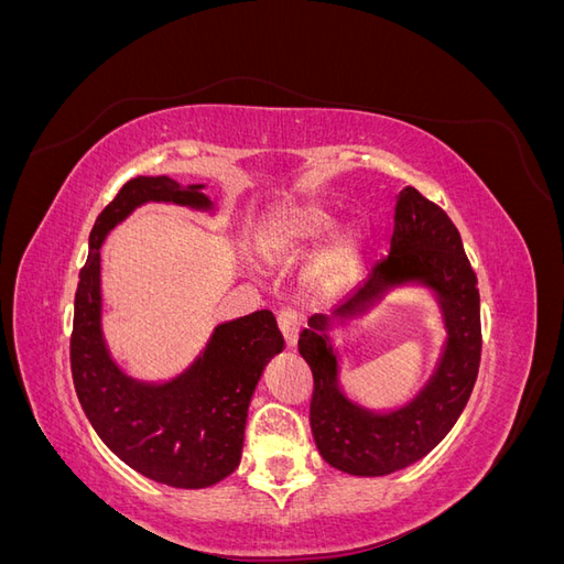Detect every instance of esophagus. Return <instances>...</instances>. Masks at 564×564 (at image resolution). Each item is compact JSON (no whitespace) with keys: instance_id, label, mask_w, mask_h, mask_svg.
I'll list each match as a JSON object with an SVG mask.
<instances>
[{"instance_id":"esophagus-1","label":"esophagus","mask_w":564,"mask_h":564,"mask_svg":"<svg viewBox=\"0 0 564 564\" xmlns=\"http://www.w3.org/2000/svg\"><path fill=\"white\" fill-rule=\"evenodd\" d=\"M278 324H280L286 346L289 348L296 346V338H299V332H301V315L296 311H292V308H284L278 315Z\"/></svg>"}]
</instances>
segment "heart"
Listing matches in <instances>:
<instances>
[{
    "mask_svg": "<svg viewBox=\"0 0 564 564\" xmlns=\"http://www.w3.org/2000/svg\"><path fill=\"white\" fill-rule=\"evenodd\" d=\"M336 226V216L317 202H284L270 209L259 230L256 247L268 261H289L322 242ZM362 253L360 228H348L319 253L313 280L319 289H336L355 270Z\"/></svg>",
    "mask_w": 564,
    "mask_h": 564,
    "instance_id": "obj_1",
    "label": "heart"
}]
</instances>
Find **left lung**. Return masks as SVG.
I'll list each match as a JSON object with an SVG mask.
<instances>
[{
    "label": "left lung",
    "instance_id": "8db88e82",
    "mask_svg": "<svg viewBox=\"0 0 564 564\" xmlns=\"http://www.w3.org/2000/svg\"><path fill=\"white\" fill-rule=\"evenodd\" d=\"M406 281H419L438 294L448 346L432 381L412 403L377 415L339 392L337 361L326 329L332 318L359 314L388 288ZM299 352L313 371L311 429L329 466L377 477L412 466L435 449L464 412L482 355L480 289L447 212L406 185L395 204L390 253L332 315L308 319Z\"/></svg>",
    "mask_w": 564,
    "mask_h": 564
}]
</instances>
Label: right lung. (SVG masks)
<instances>
[{
    "label": "right lung",
    "instance_id": "add662e5",
    "mask_svg": "<svg viewBox=\"0 0 564 564\" xmlns=\"http://www.w3.org/2000/svg\"><path fill=\"white\" fill-rule=\"evenodd\" d=\"M202 187L169 176H139L122 185L89 235L70 336L75 390L98 437L133 470L178 489L212 487L240 466L251 395L284 338L275 315L256 311L218 324L181 377L160 386L135 381L112 362L100 332V247L145 202L212 209Z\"/></svg>",
    "mask_w": 564,
    "mask_h": 564
}]
</instances>
